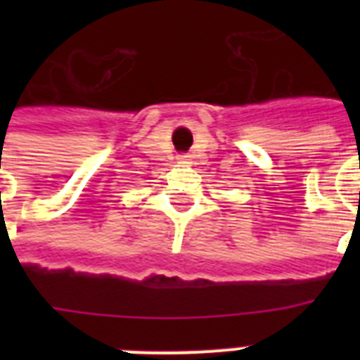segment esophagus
<instances>
[{
    "instance_id": "esophagus-1",
    "label": "esophagus",
    "mask_w": 360,
    "mask_h": 360,
    "mask_svg": "<svg viewBox=\"0 0 360 360\" xmlns=\"http://www.w3.org/2000/svg\"><path fill=\"white\" fill-rule=\"evenodd\" d=\"M177 162L179 164H192V157L191 155H186V153H183V155H177Z\"/></svg>"
}]
</instances>
